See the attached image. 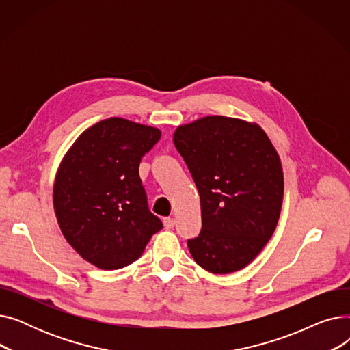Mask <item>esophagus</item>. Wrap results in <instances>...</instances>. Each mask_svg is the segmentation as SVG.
I'll return each mask as SVG.
<instances>
[{
	"label": "esophagus",
	"instance_id": "34e87169",
	"mask_svg": "<svg viewBox=\"0 0 350 350\" xmlns=\"http://www.w3.org/2000/svg\"><path fill=\"white\" fill-rule=\"evenodd\" d=\"M163 224H164L165 230H172L176 226V219L172 217H165V218H163Z\"/></svg>",
	"mask_w": 350,
	"mask_h": 350
}]
</instances>
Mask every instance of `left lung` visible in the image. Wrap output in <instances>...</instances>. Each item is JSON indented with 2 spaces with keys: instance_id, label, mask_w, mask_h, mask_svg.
<instances>
[{
  "instance_id": "8db88e82",
  "label": "left lung",
  "mask_w": 350,
  "mask_h": 350,
  "mask_svg": "<svg viewBox=\"0 0 350 350\" xmlns=\"http://www.w3.org/2000/svg\"><path fill=\"white\" fill-rule=\"evenodd\" d=\"M173 142L200 194L201 228L187 241L211 273L247 267L277 228L284 173L280 156L256 123L206 116L176 129Z\"/></svg>"
}]
</instances>
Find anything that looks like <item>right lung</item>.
Instances as JSON below:
<instances>
[{"instance_id":"1","label":"right lung","mask_w":350,"mask_h":350,"mask_svg":"<svg viewBox=\"0 0 350 350\" xmlns=\"http://www.w3.org/2000/svg\"><path fill=\"white\" fill-rule=\"evenodd\" d=\"M156 127L122 118L90 126L64 156L53 208L69 245L100 269L135 262L163 228L147 206L142 157L159 142Z\"/></svg>"}]
</instances>
